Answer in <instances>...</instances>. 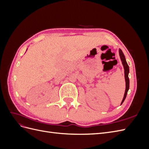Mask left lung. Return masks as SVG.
I'll return each instance as SVG.
<instances>
[{"label":"left lung","mask_w":149,"mask_h":149,"mask_svg":"<svg viewBox=\"0 0 149 149\" xmlns=\"http://www.w3.org/2000/svg\"><path fill=\"white\" fill-rule=\"evenodd\" d=\"M119 56H120V60L122 61V63H123V65L124 66V76H125V91L123 100L121 102V104H122L123 103V102L125 100L126 96H127V91H128V90L129 89V76H128L129 73V66L127 63V62H126L125 58L124 56V55L123 51H122L120 49H119Z\"/></svg>","instance_id":"1"}]
</instances>
